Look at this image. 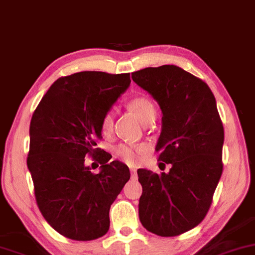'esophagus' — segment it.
<instances>
[{
    "label": "esophagus",
    "mask_w": 255,
    "mask_h": 255,
    "mask_svg": "<svg viewBox=\"0 0 255 255\" xmlns=\"http://www.w3.org/2000/svg\"><path fill=\"white\" fill-rule=\"evenodd\" d=\"M130 174H131V179L137 178V170L135 168H130Z\"/></svg>",
    "instance_id": "34e87169"
}]
</instances>
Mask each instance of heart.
Returning a JSON list of instances; mask_svg holds the SVG:
<instances>
[{
    "instance_id": "heart-1",
    "label": "heart",
    "mask_w": 255,
    "mask_h": 255,
    "mask_svg": "<svg viewBox=\"0 0 255 255\" xmlns=\"http://www.w3.org/2000/svg\"><path fill=\"white\" fill-rule=\"evenodd\" d=\"M128 107L136 114V117L142 122H149L154 120L156 110L154 104L145 97H134L128 101ZM114 113L112 111L105 112L100 120V129L105 135L110 134L113 130ZM148 152L147 145L144 144H129L121 143L115 148V155L121 161L129 165H136L142 162L145 154Z\"/></svg>"
}]
</instances>
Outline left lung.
I'll return each mask as SVG.
<instances>
[{"label": "left lung", "mask_w": 255, "mask_h": 255, "mask_svg": "<svg viewBox=\"0 0 255 255\" xmlns=\"http://www.w3.org/2000/svg\"><path fill=\"white\" fill-rule=\"evenodd\" d=\"M131 79L161 107L158 161L169 172L138 169L143 227L175 237L196 227L209 212L223 172L224 127L208 84L175 65L145 67Z\"/></svg>", "instance_id": "8db88e82"}]
</instances>
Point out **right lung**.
Masks as SVG:
<instances>
[{
    "label": "right lung",
    "mask_w": 255,
    "mask_h": 255,
    "mask_svg": "<svg viewBox=\"0 0 255 255\" xmlns=\"http://www.w3.org/2000/svg\"><path fill=\"white\" fill-rule=\"evenodd\" d=\"M130 84L129 73L84 71L51 85L30 122L26 163L39 211L57 232L86 242L110 229V209L128 179L129 169L97 147L100 120ZM90 155L99 174L84 165Z\"/></svg>",
    "instance_id": "obj_1"
}]
</instances>
